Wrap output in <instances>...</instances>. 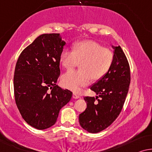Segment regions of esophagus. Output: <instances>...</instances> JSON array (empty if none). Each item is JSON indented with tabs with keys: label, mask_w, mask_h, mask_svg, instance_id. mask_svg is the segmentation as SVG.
I'll list each match as a JSON object with an SVG mask.
<instances>
[{
	"label": "esophagus",
	"mask_w": 152,
	"mask_h": 152,
	"mask_svg": "<svg viewBox=\"0 0 152 152\" xmlns=\"http://www.w3.org/2000/svg\"><path fill=\"white\" fill-rule=\"evenodd\" d=\"M73 96V98H80V96H79V95H78V94H75V93H74L73 94V96Z\"/></svg>",
	"instance_id": "1"
}]
</instances>
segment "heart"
Wrapping results in <instances>:
<instances>
[{
  "mask_svg": "<svg viewBox=\"0 0 152 152\" xmlns=\"http://www.w3.org/2000/svg\"><path fill=\"white\" fill-rule=\"evenodd\" d=\"M60 63L66 69H72L80 63V69L70 70L61 78L63 86L75 92L80 91L90 83L102 78L110 70L114 61V54L92 40H83L73 45V51L62 50Z\"/></svg>",
  "mask_w": 152,
  "mask_h": 152,
  "instance_id": "b5f03b06",
  "label": "heart"
}]
</instances>
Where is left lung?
I'll list each match as a JSON object with an SVG mask.
<instances>
[{
	"mask_svg": "<svg viewBox=\"0 0 152 152\" xmlns=\"http://www.w3.org/2000/svg\"><path fill=\"white\" fill-rule=\"evenodd\" d=\"M112 48L114 61L110 70L90 87L98 96H85L87 108L79 115L80 126L90 133L102 131L117 118L129 91L131 76L127 57L120 46Z\"/></svg>",
	"mask_w": 152,
	"mask_h": 152,
	"instance_id": "left-lung-1",
	"label": "left lung"
}]
</instances>
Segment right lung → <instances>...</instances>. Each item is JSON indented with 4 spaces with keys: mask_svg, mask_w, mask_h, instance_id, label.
I'll list each match as a JSON object with an SVG mask.
<instances>
[{
    "mask_svg": "<svg viewBox=\"0 0 152 152\" xmlns=\"http://www.w3.org/2000/svg\"><path fill=\"white\" fill-rule=\"evenodd\" d=\"M65 42L60 34L38 36L19 56L14 76L15 101L23 118L37 129L56 122L60 110L72 92L56 85L60 54Z\"/></svg>",
    "mask_w": 152,
    "mask_h": 152,
    "instance_id": "1",
    "label": "right lung"
}]
</instances>
